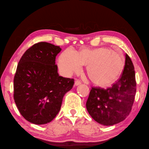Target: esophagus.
<instances>
[{"label": "esophagus", "instance_id": "1", "mask_svg": "<svg viewBox=\"0 0 149 149\" xmlns=\"http://www.w3.org/2000/svg\"><path fill=\"white\" fill-rule=\"evenodd\" d=\"M81 83V81H80L79 80H76V81H75V86L79 85Z\"/></svg>", "mask_w": 149, "mask_h": 149}]
</instances>
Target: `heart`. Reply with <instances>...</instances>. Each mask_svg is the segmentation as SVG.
<instances>
[{
    "label": "heart",
    "instance_id": "1",
    "mask_svg": "<svg viewBox=\"0 0 149 149\" xmlns=\"http://www.w3.org/2000/svg\"><path fill=\"white\" fill-rule=\"evenodd\" d=\"M58 65L66 75L79 72L81 65L86 66V75L91 81L97 86L107 87L120 77L124 60L109 47L81 49L76 52L66 49L59 56Z\"/></svg>",
    "mask_w": 149,
    "mask_h": 149
}]
</instances>
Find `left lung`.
<instances>
[{"mask_svg": "<svg viewBox=\"0 0 149 149\" xmlns=\"http://www.w3.org/2000/svg\"><path fill=\"white\" fill-rule=\"evenodd\" d=\"M136 93L134 66L126 54L123 74L111 88L93 87L86 103L92 118L104 126H112L124 120L129 115Z\"/></svg>", "mask_w": 149, "mask_h": 149, "instance_id": "obj_1", "label": "left lung"}]
</instances>
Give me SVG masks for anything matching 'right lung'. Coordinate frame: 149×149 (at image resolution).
I'll return each mask as SVG.
<instances>
[{"label":"right lung","mask_w":149,"mask_h":149,"mask_svg":"<svg viewBox=\"0 0 149 149\" xmlns=\"http://www.w3.org/2000/svg\"><path fill=\"white\" fill-rule=\"evenodd\" d=\"M59 46L35 44L21 58L13 80V98L21 115L30 123L45 124L61 109L63 99L74 79L59 76L55 58Z\"/></svg>","instance_id":"1"}]
</instances>
